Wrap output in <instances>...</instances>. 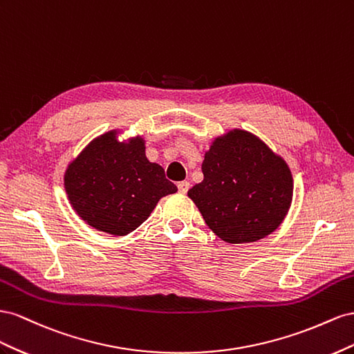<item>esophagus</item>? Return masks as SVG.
I'll use <instances>...</instances> for the list:
<instances>
[{
  "label": "esophagus",
  "instance_id": "obj_1",
  "mask_svg": "<svg viewBox=\"0 0 354 354\" xmlns=\"http://www.w3.org/2000/svg\"><path fill=\"white\" fill-rule=\"evenodd\" d=\"M178 189L180 194H185L187 191L189 189V183L188 180H180V183H178Z\"/></svg>",
  "mask_w": 354,
  "mask_h": 354
}]
</instances>
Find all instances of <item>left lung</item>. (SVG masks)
<instances>
[{"label":"left lung","mask_w":354,"mask_h":354,"mask_svg":"<svg viewBox=\"0 0 354 354\" xmlns=\"http://www.w3.org/2000/svg\"><path fill=\"white\" fill-rule=\"evenodd\" d=\"M203 180L188 191L207 227L227 243H250L285 219L294 193L285 160L261 139L234 129L205 154Z\"/></svg>","instance_id":"obj_1"}]
</instances>
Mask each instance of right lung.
I'll use <instances>...</instances> for the list:
<instances>
[{"label":"right lung","mask_w":354,"mask_h":354,"mask_svg":"<svg viewBox=\"0 0 354 354\" xmlns=\"http://www.w3.org/2000/svg\"><path fill=\"white\" fill-rule=\"evenodd\" d=\"M64 180L78 216L113 236L132 233L161 197L178 191L165 169L147 158L142 138L118 142L115 130L92 140L69 163Z\"/></svg>","instance_id":"1"}]
</instances>
